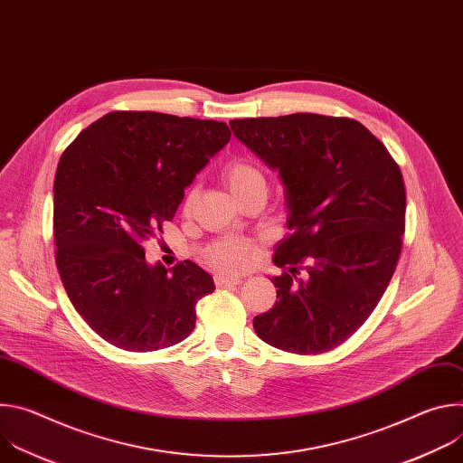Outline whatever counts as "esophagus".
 Returning a JSON list of instances; mask_svg holds the SVG:
<instances>
[{"label": "esophagus", "instance_id": "obj_1", "mask_svg": "<svg viewBox=\"0 0 463 463\" xmlns=\"http://www.w3.org/2000/svg\"><path fill=\"white\" fill-rule=\"evenodd\" d=\"M214 282L218 288H223V286H238L241 284V279L240 277H231V275H216L214 277Z\"/></svg>", "mask_w": 463, "mask_h": 463}]
</instances>
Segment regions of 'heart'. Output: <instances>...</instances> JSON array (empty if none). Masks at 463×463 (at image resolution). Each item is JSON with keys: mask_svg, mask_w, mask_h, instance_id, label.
Masks as SVG:
<instances>
[{"mask_svg": "<svg viewBox=\"0 0 463 463\" xmlns=\"http://www.w3.org/2000/svg\"><path fill=\"white\" fill-rule=\"evenodd\" d=\"M223 179L238 202L243 195H247L256 188H266V175H263L258 163L249 157H238L227 163L223 168ZM194 203H195V188H190L184 194L183 211L190 213ZM250 249L252 245L245 240L223 238V240H218L214 245H211V249L207 250V260L214 268L227 269V271H240L247 266Z\"/></svg>", "mask_w": 463, "mask_h": 463, "instance_id": "heart-1", "label": "heart"}]
</instances>
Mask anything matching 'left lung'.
<instances>
[{"instance_id": "left-lung-1", "label": "left lung", "mask_w": 463, "mask_h": 463, "mask_svg": "<svg viewBox=\"0 0 463 463\" xmlns=\"http://www.w3.org/2000/svg\"><path fill=\"white\" fill-rule=\"evenodd\" d=\"M229 124L279 170L291 231L273 258L284 268L271 279L279 300L254 317V332L298 355L334 350L364 324L398 266L407 211L402 170L348 117L293 113Z\"/></svg>"}]
</instances>
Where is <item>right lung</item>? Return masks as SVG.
Segmentation results:
<instances>
[{"label": "right lung", "mask_w": 463, "mask_h": 463, "mask_svg": "<svg viewBox=\"0 0 463 463\" xmlns=\"http://www.w3.org/2000/svg\"><path fill=\"white\" fill-rule=\"evenodd\" d=\"M231 139L225 122L111 111L65 148L54 175L56 268L97 335L128 352L186 339L213 277L184 260L150 266L145 241L170 222L184 188Z\"/></svg>", "instance_id": "obj_1"}]
</instances>
